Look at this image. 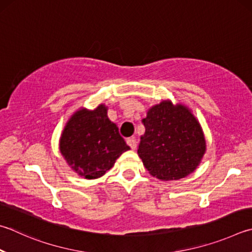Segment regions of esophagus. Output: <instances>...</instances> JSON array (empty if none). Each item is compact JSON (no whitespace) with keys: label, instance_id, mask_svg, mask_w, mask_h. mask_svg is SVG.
Here are the masks:
<instances>
[{"label":"esophagus","instance_id":"obj_1","mask_svg":"<svg viewBox=\"0 0 252 252\" xmlns=\"http://www.w3.org/2000/svg\"><path fill=\"white\" fill-rule=\"evenodd\" d=\"M126 143H127V145H129L132 150H135V148H136V141H135L134 138L126 139Z\"/></svg>","mask_w":252,"mask_h":252}]
</instances>
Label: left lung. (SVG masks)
Returning <instances> with one entry per match:
<instances>
[{
    "instance_id": "8db88e82",
    "label": "left lung",
    "mask_w": 252,
    "mask_h": 252,
    "mask_svg": "<svg viewBox=\"0 0 252 252\" xmlns=\"http://www.w3.org/2000/svg\"><path fill=\"white\" fill-rule=\"evenodd\" d=\"M145 127L138 149L146 170L159 180H180L202 159L206 142L198 121L184 106L163 101L142 120Z\"/></svg>"
}]
</instances>
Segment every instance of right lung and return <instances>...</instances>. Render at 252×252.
<instances>
[{
	"instance_id": "1",
	"label": "right lung",
	"mask_w": 252,
	"mask_h": 252,
	"mask_svg": "<svg viewBox=\"0 0 252 252\" xmlns=\"http://www.w3.org/2000/svg\"><path fill=\"white\" fill-rule=\"evenodd\" d=\"M59 148L72 170L89 180L102 176L130 150L103 104L94 111H77L63 131Z\"/></svg>"
}]
</instances>
